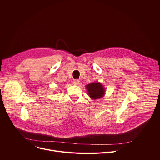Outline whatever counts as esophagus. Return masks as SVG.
Wrapping results in <instances>:
<instances>
[{"label": "esophagus", "instance_id": "obj_1", "mask_svg": "<svg viewBox=\"0 0 160 160\" xmlns=\"http://www.w3.org/2000/svg\"><path fill=\"white\" fill-rule=\"evenodd\" d=\"M80 80H75L74 81H73V83L75 84V85H79L80 84Z\"/></svg>", "mask_w": 160, "mask_h": 160}]
</instances>
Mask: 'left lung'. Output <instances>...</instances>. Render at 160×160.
Returning a JSON list of instances; mask_svg holds the SVG:
<instances>
[{"mask_svg": "<svg viewBox=\"0 0 160 160\" xmlns=\"http://www.w3.org/2000/svg\"><path fill=\"white\" fill-rule=\"evenodd\" d=\"M87 92L92 99H100L105 94V88L99 82H92L86 85Z\"/></svg>", "mask_w": 160, "mask_h": 160, "instance_id": "8db88e82", "label": "left lung"}]
</instances>
